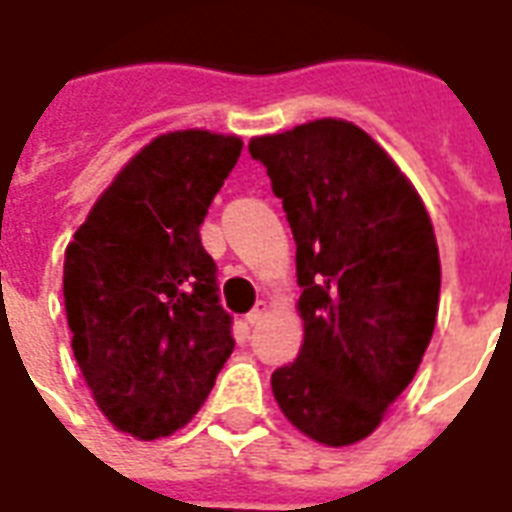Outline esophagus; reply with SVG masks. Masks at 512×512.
Here are the masks:
<instances>
[{"mask_svg":"<svg viewBox=\"0 0 512 512\" xmlns=\"http://www.w3.org/2000/svg\"><path fill=\"white\" fill-rule=\"evenodd\" d=\"M266 312H268V304H266V301H257L255 307H252V310L246 312V323H252V326H255V323H260V318H263Z\"/></svg>","mask_w":512,"mask_h":512,"instance_id":"34e87169","label":"esophagus"}]
</instances>
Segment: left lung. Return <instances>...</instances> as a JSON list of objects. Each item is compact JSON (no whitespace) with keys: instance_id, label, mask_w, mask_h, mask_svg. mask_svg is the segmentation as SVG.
Masks as SVG:
<instances>
[{"instance_id":"obj_1","label":"left lung","mask_w":512,"mask_h":512,"mask_svg":"<svg viewBox=\"0 0 512 512\" xmlns=\"http://www.w3.org/2000/svg\"><path fill=\"white\" fill-rule=\"evenodd\" d=\"M249 153L288 213L301 288L304 343L271 389L304 436L348 447L381 425L433 337V224L389 153L348 120L255 136Z\"/></svg>"}]
</instances>
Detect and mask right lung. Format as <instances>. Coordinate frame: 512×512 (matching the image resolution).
Instances as JSON below:
<instances>
[{
	"label": "right lung",
	"mask_w": 512,
	"mask_h": 512,
	"mask_svg": "<svg viewBox=\"0 0 512 512\" xmlns=\"http://www.w3.org/2000/svg\"><path fill=\"white\" fill-rule=\"evenodd\" d=\"M241 147L200 128L156 136L65 249L73 356L104 417L134 439L183 428L233 354L200 224Z\"/></svg>",
	"instance_id": "1"
}]
</instances>
